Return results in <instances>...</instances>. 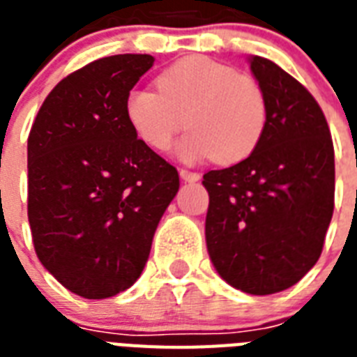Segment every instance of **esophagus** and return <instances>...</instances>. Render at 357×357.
Segmentation results:
<instances>
[{
  "label": "esophagus",
  "instance_id": "esophagus-1",
  "mask_svg": "<svg viewBox=\"0 0 357 357\" xmlns=\"http://www.w3.org/2000/svg\"><path fill=\"white\" fill-rule=\"evenodd\" d=\"M179 176L183 181H198L200 179V174L198 172H190L187 168H179Z\"/></svg>",
  "mask_w": 357,
  "mask_h": 357
}]
</instances>
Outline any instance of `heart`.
Instances as JSON below:
<instances>
[{
    "label": "heart",
    "instance_id": "1",
    "mask_svg": "<svg viewBox=\"0 0 357 357\" xmlns=\"http://www.w3.org/2000/svg\"><path fill=\"white\" fill-rule=\"evenodd\" d=\"M157 89H133L126 98L129 126L153 150H168L187 128L181 157L209 155L229 165L248 157L265 133L268 102L263 86L229 64L185 57L157 77Z\"/></svg>",
    "mask_w": 357,
    "mask_h": 357
}]
</instances>
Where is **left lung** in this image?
Wrapping results in <instances>:
<instances>
[{
  "label": "left lung",
  "instance_id": "1",
  "mask_svg": "<svg viewBox=\"0 0 357 357\" xmlns=\"http://www.w3.org/2000/svg\"><path fill=\"white\" fill-rule=\"evenodd\" d=\"M268 120L246 159L204 174L206 243L226 282L250 294L289 289L321 257L333 215L335 162L322 109L268 59H250Z\"/></svg>",
  "mask_w": 357,
  "mask_h": 357
}]
</instances>
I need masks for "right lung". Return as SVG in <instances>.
<instances>
[{"mask_svg": "<svg viewBox=\"0 0 357 357\" xmlns=\"http://www.w3.org/2000/svg\"><path fill=\"white\" fill-rule=\"evenodd\" d=\"M151 55L98 59L59 81L27 139V217L38 259L89 300L137 282L179 189L178 170L137 139L126 98Z\"/></svg>", "mask_w": 357, "mask_h": 357, "instance_id": "obj_1", "label": "right lung"}]
</instances>
